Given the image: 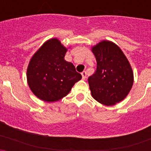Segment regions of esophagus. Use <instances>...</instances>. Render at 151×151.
<instances>
[{"mask_svg": "<svg viewBox=\"0 0 151 151\" xmlns=\"http://www.w3.org/2000/svg\"><path fill=\"white\" fill-rule=\"evenodd\" d=\"M81 74H82V79H85V78H86V72L83 71L82 73H81Z\"/></svg>", "mask_w": 151, "mask_h": 151, "instance_id": "1", "label": "esophagus"}]
</instances>
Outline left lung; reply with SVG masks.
Instances as JSON below:
<instances>
[{"label": "left lung", "instance_id": "obj_1", "mask_svg": "<svg viewBox=\"0 0 151 151\" xmlns=\"http://www.w3.org/2000/svg\"><path fill=\"white\" fill-rule=\"evenodd\" d=\"M97 69L89 76L92 97L106 106H113L125 99L134 82L131 65L116 44L102 41L91 49Z\"/></svg>", "mask_w": 151, "mask_h": 151}]
</instances>
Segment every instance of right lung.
Segmentation results:
<instances>
[{"label": "right lung", "instance_id": "add662e5", "mask_svg": "<svg viewBox=\"0 0 151 151\" xmlns=\"http://www.w3.org/2000/svg\"><path fill=\"white\" fill-rule=\"evenodd\" d=\"M67 49L57 38L47 41L33 55L27 69V82L39 99L54 102L62 99L82 78L72 63L65 60Z\"/></svg>", "mask_w": 151, "mask_h": 151}]
</instances>
